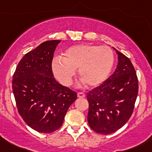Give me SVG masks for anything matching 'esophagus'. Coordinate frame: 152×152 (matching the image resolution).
Listing matches in <instances>:
<instances>
[{"label":"esophagus","instance_id":"34e87169","mask_svg":"<svg viewBox=\"0 0 152 152\" xmlns=\"http://www.w3.org/2000/svg\"><path fill=\"white\" fill-rule=\"evenodd\" d=\"M86 96V94L83 92H78L77 93V97L78 98H84Z\"/></svg>","mask_w":152,"mask_h":152}]
</instances>
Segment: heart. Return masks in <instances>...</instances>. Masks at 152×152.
Here are the masks:
<instances>
[{
	"instance_id": "1",
	"label": "heart",
	"mask_w": 152,
	"mask_h": 152,
	"mask_svg": "<svg viewBox=\"0 0 152 152\" xmlns=\"http://www.w3.org/2000/svg\"><path fill=\"white\" fill-rule=\"evenodd\" d=\"M114 62V53L109 47L79 45L69 48L62 59L55 58L52 69L55 77L65 86L71 85L78 69L80 77L89 86L96 87L107 79Z\"/></svg>"
}]
</instances>
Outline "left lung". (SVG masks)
Wrapping results in <instances>:
<instances>
[{"instance_id": "obj_1", "label": "left lung", "mask_w": 152, "mask_h": 152, "mask_svg": "<svg viewBox=\"0 0 152 152\" xmlns=\"http://www.w3.org/2000/svg\"><path fill=\"white\" fill-rule=\"evenodd\" d=\"M115 51L118 62L114 73L87 94L88 122L94 132L101 134L113 133L127 122L138 93V80L132 62Z\"/></svg>"}]
</instances>
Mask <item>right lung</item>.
Instances as JSON below:
<instances>
[{
    "label": "right lung",
    "instance_id": "add662e5",
    "mask_svg": "<svg viewBox=\"0 0 152 152\" xmlns=\"http://www.w3.org/2000/svg\"><path fill=\"white\" fill-rule=\"evenodd\" d=\"M60 40L46 41L26 53L12 79V90L20 115L34 130L50 133L58 129L77 93L53 77L52 61Z\"/></svg>",
    "mask_w": 152,
    "mask_h": 152
}]
</instances>
